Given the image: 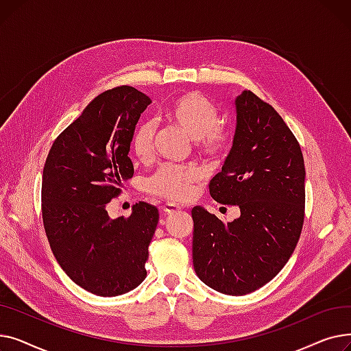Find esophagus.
<instances>
[{
    "instance_id": "34e87169",
    "label": "esophagus",
    "mask_w": 351,
    "mask_h": 351,
    "mask_svg": "<svg viewBox=\"0 0 351 351\" xmlns=\"http://www.w3.org/2000/svg\"><path fill=\"white\" fill-rule=\"evenodd\" d=\"M178 210H180V206L176 204H171V202H166V204L162 206V212L165 215H173Z\"/></svg>"
}]
</instances>
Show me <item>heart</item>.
<instances>
[{"instance_id": "obj_1", "label": "heart", "mask_w": 351, "mask_h": 351, "mask_svg": "<svg viewBox=\"0 0 351 351\" xmlns=\"http://www.w3.org/2000/svg\"><path fill=\"white\" fill-rule=\"evenodd\" d=\"M163 115L166 121L195 139L199 155L213 160L228 152L232 142L229 129L219 123L217 106L200 92L191 90L176 97L165 109ZM155 131L152 121H142L134 129L131 149L142 162L152 158ZM199 179L200 173L195 168L166 165L147 180V188L156 196L183 202L191 197Z\"/></svg>"}]
</instances>
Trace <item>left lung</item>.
Wrapping results in <instances>:
<instances>
[{
	"label": "left lung",
	"instance_id": "1",
	"mask_svg": "<svg viewBox=\"0 0 351 351\" xmlns=\"http://www.w3.org/2000/svg\"><path fill=\"white\" fill-rule=\"evenodd\" d=\"M233 146L209 183L210 196L241 208L223 223L192 209L193 267L216 291L243 296L270 282L296 249L304 222V159L276 109L243 90L234 101Z\"/></svg>",
	"mask_w": 351,
	"mask_h": 351
}]
</instances>
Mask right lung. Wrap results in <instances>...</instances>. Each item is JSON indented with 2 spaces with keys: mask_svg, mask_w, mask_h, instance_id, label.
<instances>
[{
  "mask_svg": "<svg viewBox=\"0 0 351 351\" xmlns=\"http://www.w3.org/2000/svg\"><path fill=\"white\" fill-rule=\"evenodd\" d=\"M149 104L128 85L102 92L53 141L44 165L43 220L51 250L72 282L102 298L131 291L146 278L158 209L139 202L129 217L110 219L106 206L134 176L131 136Z\"/></svg>",
  "mask_w": 351,
  "mask_h": 351,
  "instance_id": "1",
  "label": "right lung"
}]
</instances>
